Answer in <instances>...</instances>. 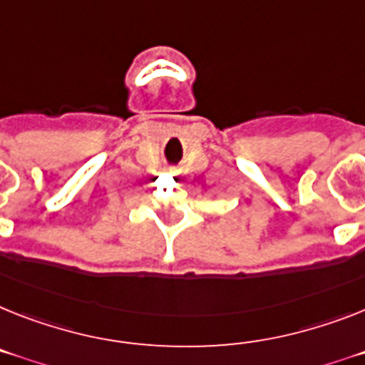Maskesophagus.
<instances>
[{
    "mask_svg": "<svg viewBox=\"0 0 365 365\" xmlns=\"http://www.w3.org/2000/svg\"><path fill=\"white\" fill-rule=\"evenodd\" d=\"M170 176L178 178V176H180V170H178V168H170Z\"/></svg>",
    "mask_w": 365,
    "mask_h": 365,
    "instance_id": "esophagus-1",
    "label": "esophagus"
}]
</instances>
